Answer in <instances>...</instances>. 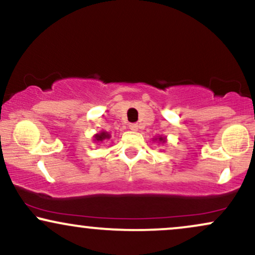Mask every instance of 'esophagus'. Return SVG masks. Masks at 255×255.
<instances>
[{
    "label": "esophagus",
    "instance_id": "obj_1",
    "mask_svg": "<svg viewBox=\"0 0 255 255\" xmlns=\"http://www.w3.org/2000/svg\"><path fill=\"white\" fill-rule=\"evenodd\" d=\"M129 128H130V130H133V131L139 130V126H137V125H130Z\"/></svg>",
    "mask_w": 255,
    "mask_h": 255
}]
</instances>
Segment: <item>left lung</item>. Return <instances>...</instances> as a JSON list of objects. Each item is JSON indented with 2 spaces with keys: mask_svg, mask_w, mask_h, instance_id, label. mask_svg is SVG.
Wrapping results in <instances>:
<instances>
[{
  "mask_svg": "<svg viewBox=\"0 0 255 255\" xmlns=\"http://www.w3.org/2000/svg\"><path fill=\"white\" fill-rule=\"evenodd\" d=\"M153 141H157L158 144H165V142H166V136L158 135L157 137H153Z\"/></svg>",
  "mask_w": 255,
  "mask_h": 255,
  "instance_id": "left-lung-1",
  "label": "left lung"
}]
</instances>
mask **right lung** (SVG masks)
I'll use <instances>...</instances> for the list:
<instances>
[{"instance_id":"1","label":"right lung","mask_w":255,"mask_h":255,"mask_svg":"<svg viewBox=\"0 0 255 255\" xmlns=\"http://www.w3.org/2000/svg\"><path fill=\"white\" fill-rule=\"evenodd\" d=\"M110 137H111L110 133H108V131H105V130H102V131H99V133L93 135V141L98 142L99 144V142H103V141H105V140H109Z\"/></svg>"}]
</instances>
